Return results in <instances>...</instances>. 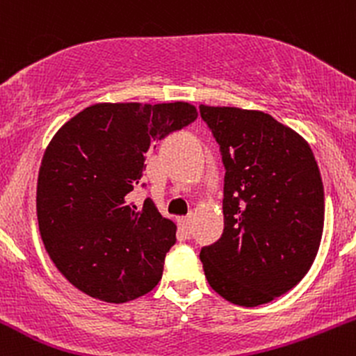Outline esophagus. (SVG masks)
Masks as SVG:
<instances>
[{
    "label": "esophagus",
    "instance_id": "34e87169",
    "mask_svg": "<svg viewBox=\"0 0 356 356\" xmlns=\"http://www.w3.org/2000/svg\"><path fill=\"white\" fill-rule=\"evenodd\" d=\"M179 224H181L182 231L186 232V234H191V231H192V216H186V218H181V219H179Z\"/></svg>",
    "mask_w": 356,
    "mask_h": 356
}]
</instances>
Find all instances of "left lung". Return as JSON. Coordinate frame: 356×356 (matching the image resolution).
<instances>
[{"label":"left lung","instance_id":"obj_1","mask_svg":"<svg viewBox=\"0 0 356 356\" xmlns=\"http://www.w3.org/2000/svg\"><path fill=\"white\" fill-rule=\"evenodd\" d=\"M222 150L224 232L201 249L207 283L238 306L284 295L312 268L325 192L312 147L259 110L201 105Z\"/></svg>","mask_w":356,"mask_h":356}]
</instances>
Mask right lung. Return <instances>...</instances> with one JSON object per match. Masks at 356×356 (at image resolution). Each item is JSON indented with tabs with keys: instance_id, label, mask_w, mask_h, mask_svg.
<instances>
[{
	"instance_id": "obj_1",
	"label": "right lung",
	"mask_w": 356,
	"mask_h": 356,
	"mask_svg": "<svg viewBox=\"0 0 356 356\" xmlns=\"http://www.w3.org/2000/svg\"><path fill=\"white\" fill-rule=\"evenodd\" d=\"M197 118L187 102L93 104L60 127L36 186L40 236L56 269L85 295L127 303L162 277L177 226L152 199L130 201L147 150Z\"/></svg>"
}]
</instances>
